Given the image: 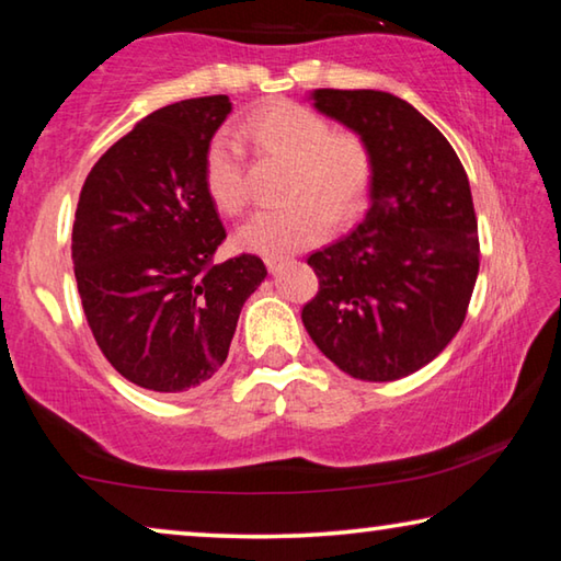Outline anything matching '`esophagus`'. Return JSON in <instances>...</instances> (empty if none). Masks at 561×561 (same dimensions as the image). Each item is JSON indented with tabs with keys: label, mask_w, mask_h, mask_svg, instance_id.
Returning a JSON list of instances; mask_svg holds the SVG:
<instances>
[{
	"label": "esophagus",
	"mask_w": 561,
	"mask_h": 561,
	"mask_svg": "<svg viewBox=\"0 0 561 561\" xmlns=\"http://www.w3.org/2000/svg\"><path fill=\"white\" fill-rule=\"evenodd\" d=\"M264 262H267V270H270L272 274H277V272H282L284 264H289L291 260H289V257H267Z\"/></svg>",
	"instance_id": "obj_1"
}]
</instances>
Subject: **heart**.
I'll return each mask as SVG.
<instances>
[{
	"instance_id": "obj_1",
	"label": "heart",
	"mask_w": 561,
	"mask_h": 561,
	"mask_svg": "<svg viewBox=\"0 0 561 561\" xmlns=\"http://www.w3.org/2000/svg\"><path fill=\"white\" fill-rule=\"evenodd\" d=\"M237 136L291 163L284 195L291 203L254 213L237 232L244 250L282 257L319 242L331 217L356 210L368 183V153L351 133H334L321 113L304 103L277 101L247 118ZM205 187L213 203L237 215L250 201L242 148L230 133H217L205 150Z\"/></svg>"
}]
</instances>
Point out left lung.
Masks as SVG:
<instances>
[{
    "instance_id": "left-lung-1",
    "label": "left lung",
    "mask_w": 561,
    "mask_h": 561,
    "mask_svg": "<svg viewBox=\"0 0 561 561\" xmlns=\"http://www.w3.org/2000/svg\"><path fill=\"white\" fill-rule=\"evenodd\" d=\"M314 108L368 153V210L307 260L319 291L301 321L321 354L360 381H396L458 334L480 270L460 158L411 103L386 91H311Z\"/></svg>"
}]
</instances>
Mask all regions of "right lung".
Returning <instances> with one entry per match:
<instances>
[{
	"mask_svg": "<svg viewBox=\"0 0 561 561\" xmlns=\"http://www.w3.org/2000/svg\"><path fill=\"white\" fill-rule=\"evenodd\" d=\"M232 103H170L136 123L81 187L71 260L99 348L130 383L185 393L225 364L237 319L267 277L257 254L217 264L225 227L205 150Z\"/></svg>",
	"mask_w": 561,
	"mask_h": 561,
	"instance_id": "right-lung-1",
	"label": "right lung"
}]
</instances>
